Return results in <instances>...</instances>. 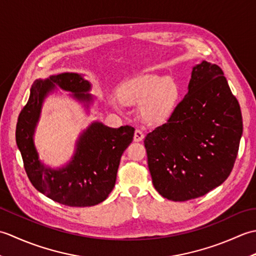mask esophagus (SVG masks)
Instances as JSON below:
<instances>
[{
	"label": "esophagus",
	"instance_id": "esophagus-1",
	"mask_svg": "<svg viewBox=\"0 0 256 256\" xmlns=\"http://www.w3.org/2000/svg\"><path fill=\"white\" fill-rule=\"evenodd\" d=\"M143 138H144V134H143V132L140 131V130H135V132H134V138H133L134 142H140V140H142Z\"/></svg>",
	"mask_w": 256,
	"mask_h": 256
}]
</instances>
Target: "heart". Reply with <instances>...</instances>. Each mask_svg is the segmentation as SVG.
Masks as SVG:
<instances>
[{
	"label": "heart",
	"instance_id": "b5f03b06",
	"mask_svg": "<svg viewBox=\"0 0 256 256\" xmlns=\"http://www.w3.org/2000/svg\"><path fill=\"white\" fill-rule=\"evenodd\" d=\"M120 96L128 104H140L144 121L158 124L167 121L179 99V86L175 80L165 76L146 74L126 81Z\"/></svg>",
	"mask_w": 256,
	"mask_h": 256
}]
</instances>
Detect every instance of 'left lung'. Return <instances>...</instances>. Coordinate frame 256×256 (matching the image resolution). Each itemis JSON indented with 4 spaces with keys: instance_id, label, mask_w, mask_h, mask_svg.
<instances>
[{
    "instance_id": "left-lung-1",
    "label": "left lung",
    "mask_w": 256,
    "mask_h": 256,
    "mask_svg": "<svg viewBox=\"0 0 256 256\" xmlns=\"http://www.w3.org/2000/svg\"><path fill=\"white\" fill-rule=\"evenodd\" d=\"M243 133L240 104L219 66L192 67L188 92L144 145L157 192L172 201L204 196L229 177Z\"/></svg>"
}]
</instances>
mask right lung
I'll return each instance as SVG.
<instances>
[{"label":"right lung","instance_id":"1","mask_svg":"<svg viewBox=\"0 0 256 256\" xmlns=\"http://www.w3.org/2000/svg\"><path fill=\"white\" fill-rule=\"evenodd\" d=\"M90 81L84 74L64 72L32 84L26 106L16 125V144L32 186L46 197L69 206H91L104 201L116 186L123 152L132 143L134 128H108L94 121L80 133L69 162L52 168L40 160L34 135L46 98L58 89L89 112L96 98L89 92Z\"/></svg>","mask_w":256,"mask_h":256}]
</instances>
